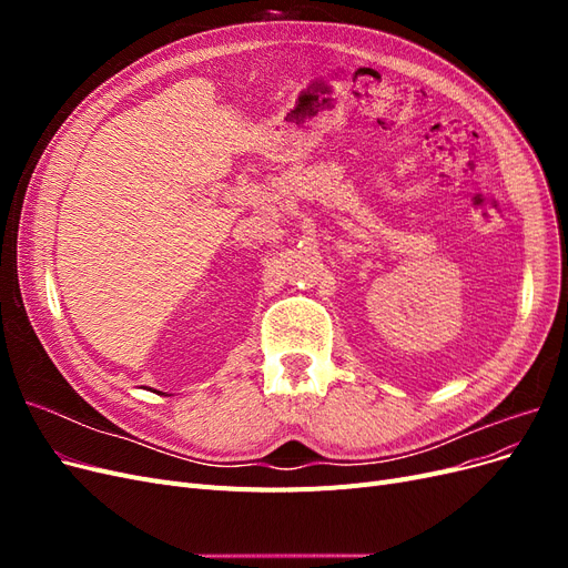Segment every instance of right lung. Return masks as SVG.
Returning <instances> with one entry per match:
<instances>
[{"label": "right lung", "mask_w": 568, "mask_h": 568, "mask_svg": "<svg viewBox=\"0 0 568 568\" xmlns=\"http://www.w3.org/2000/svg\"><path fill=\"white\" fill-rule=\"evenodd\" d=\"M159 393H161V390H159ZM161 395H163V393H161Z\"/></svg>", "instance_id": "add662e5"}]
</instances>
